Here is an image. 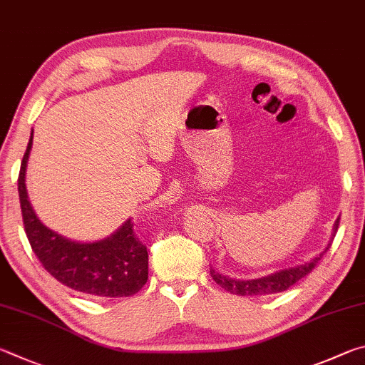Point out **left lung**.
<instances>
[{"label": "left lung", "mask_w": 365, "mask_h": 365, "mask_svg": "<svg viewBox=\"0 0 365 365\" xmlns=\"http://www.w3.org/2000/svg\"><path fill=\"white\" fill-rule=\"evenodd\" d=\"M338 225H340V218H338L335 222V232L338 231ZM329 248L330 247L325 248V252H327ZM322 255H319V257L312 259L311 263H306V264L298 266V267H290V269H285V271L274 272V274H271V276H266L261 279L235 280V279H229L226 276H221L220 272H215V269H210V274H212V277L216 284L221 285L222 289L227 292L235 293V295H242V297H245V295H253V297L255 295H271V293L285 292L287 289H290L292 285H295L299 279L308 276V274L317 266L319 261H321Z\"/></svg>", "instance_id": "8db88e82"}]
</instances>
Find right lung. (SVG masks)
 <instances>
[{
	"label": "right lung",
	"instance_id": "obj_1",
	"mask_svg": "<svg viewBox=\"0 0 365 365\" xmlns=\"http://www.w3.org/2000/svg\"><path fill=\"white\" fill-rule=\"evenodd\" d=\"M31 139L24 153L17 186L25 234L44 269L68 289L85 295L121 298L138 293L149 279V255L134 232L131 220L110 237L80 244L53 232L36 218L25 189Z\"/></svg>",
	"mask_w": 365,
	"mask_h": 365
}]
</instances>
